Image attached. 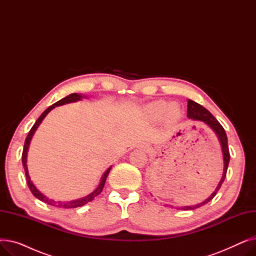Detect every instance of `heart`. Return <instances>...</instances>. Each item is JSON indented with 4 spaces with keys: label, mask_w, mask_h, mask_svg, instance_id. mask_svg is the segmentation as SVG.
Masks as SVG:
<instances>
[{
    "label": "heart",
    "mask_w": 256,
    "mask_h": 256,
    "mask_svg": "<svg viewBox=\"0 0 256 256\" xmlns=\"http://www.w3.org/2000/svg\"><path fill=\"white\" fill-rule=\"evenodd\" d=\"M145 111L152 119H158L164 114L165 119L169 122H176L182 116V109L178 104L171 102L167 104V102L162 100L150 104Z\"/></svg>",
    "instance_id": "heart-1"
}]
</instances>
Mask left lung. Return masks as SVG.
<instances>
[{
  "label": "left lung",
  "instance_id": "8db88e82",
  "mask_svg": "<svg viewBox=\"0 0 256 256\" xmlns=\"http://www.w3.org/2000/svg\"><path fill=\"white\" fill-rule=\"evenodd\" d=\"M188 118L193 120V121H201V122L206 124L214 132V135L217 136L220 145H221V150H222V154H223V174L222 178L218 184V186H216V189L212 193V195L206 199L202 202H200L198 204L195 206H180V208H176L178 210H195L198 208L200 206H202L204 204H206L208 202L216 196L217 192L219 191V189L221 188L225 176H226V172H227V168H228V164H230V150H228V144H227V136L226 132L223 128V126L220 124L219 121L214 118L206 108H204L201 104L193 102L192 100H188V114H186ZM171 208H173V206H170Z\"/></svg>",
  "mask_w": 256,
  "mask_h": 256
}]
</instances>
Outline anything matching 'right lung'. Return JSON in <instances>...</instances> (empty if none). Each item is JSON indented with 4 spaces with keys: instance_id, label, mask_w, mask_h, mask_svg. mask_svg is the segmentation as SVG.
Segmentation results:
<instances>
[{
    "instance_id": "right-lung-1",
    "label": "right lung",
    "mask_w": 256,
    "mask_h": 256,
    "mask_svg": "<svg viewBox=\"0 0 256 256\" xmlns=\"http://www.w3.org/2000/svg\"><path fill=\"white\" fill-rule=\"evenodd\" d=\"M83 98H86L85 96H83V94H78V93H72L70 94V96H67L66 98L58 100L57 102H55L54 104H52L50 106H48V109L39 116V118L36 120V122L34 124V126H32V128L30 130L28 136H26V141H24V150H22V166H24V172H26V184H28L29 186V189L31 190L32 194L37 198L39 199L40 201H42V202L44 204H48L50 206H56V208H78V206H85L86 204H88L89 201H92L94 198H96L98 194H100V192L102 191L104 189V182H106V180L108 178V174H109L111 167L108 168L104 174L102 176L100 180V184L98 186H96V189L94 190L93 192H91L90 194H88L87 196L83 197V198H80V199H76V200H72V201H55L54 199H50L48 197H46V195H44L42 192H40L37 188L35 186V184H33V182L31 180V178L29 176V171H28V166H26V156H28V150H29V146H30V143H31V140L34 136L35 132L37 130L38 126L42 124V120L46 118V116L52 110L55 109L56 106H63L65 104H70V102H78L82 100Z\"/></svg>"
}]
</instances>
